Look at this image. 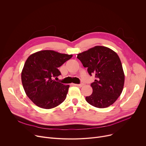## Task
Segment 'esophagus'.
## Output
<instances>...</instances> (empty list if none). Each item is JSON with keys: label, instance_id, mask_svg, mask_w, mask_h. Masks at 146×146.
Returning a JSON list of instances; mask_svg holds the SVG:
<instances>
[{"label": "esophagus", "instance_id": "34e87169", "mask_svg": "<svg viewBox=\"0 0 146 146\" xmlns=\"http://www.w3.org/2000/svg\"><path fill=\"white\" fill-rule=\"evenodd\" d=\"M73 84L76 86H79V87H83L84 86L83 83H81V84Z\"/></svg>", "mask_w": 146, "mask_h": 146}]
</instances>
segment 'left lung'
<instances>
[{
    "label": "left lung",
    "instance_id": "left-lung-1",
    "mask_svg": "<svg viewBox=\"0 0 146 146\" xmlns=\"http://www.w3.org/2000/svg\"><path fill=\"white\" fill-rule=\"evenodd\" d=\"M77 59L87 68L89 74L95 75L91 84L92 94L86 97L92 106L106 108L113 104L122 93L124 73L118 54L110 48L96 46L79 53Z\"/></svg>",
    "mask_w": 146,
    "mask_h": 146
}]
</instances>
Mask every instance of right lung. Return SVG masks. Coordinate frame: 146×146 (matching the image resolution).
<instances>
[{"label": "right lung", "mask_w": 146, "mask_h": 146, "mask_svg": "<svg viewBox=\"0 0 146 146\" xmlns=\"http://www.w3.org/2000/svg\"><path fill=\"white\" fill-rule=\"evenodd\" d=\"M72 56L50 50L38 51L29 56L21 79L26 95L37 106L50 109L66 99L69 85L53 79L61 74L58 68Z\"/></svg>", "instance_id": "obj_1"}]
</instances>
